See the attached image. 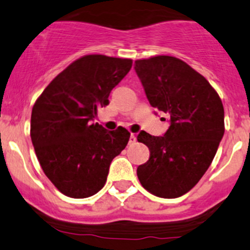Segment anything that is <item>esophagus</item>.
<instances>
[{
    "mask_svg": "<svg viewBox=\"0 0 250 250\" xmlns=\"http://www.w3.org/2000/svg\"><path fill=\"white\" fill-rule=\"evenodd\" d=\"M128 143H130V144H134V143H136V136H134V133H131L130 140H128Z\"/></svg>",
    "mask_w": 250,
    "mask_h": 250,
    "instance_id": "esophagus-1",
    "label": "esophagus"
}]
</instances>
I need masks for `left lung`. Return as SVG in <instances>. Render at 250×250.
<instances>
[{"mask_svg": "<svg viewBox=\"0 0 250 250\" xmlns=\"http://www.w3.org/2000/svg\"><path fill=\"white\" fill-rule=\"evenodd\" d=\"M134 63L148 102L171 122L164 137L138 134L150 158L139 165L137 176L152 195L179 197L198 183L216 155L224 133L222 100L209 81L181 59L156 55Z\"/></svg>", "mask_w": 250, "mask_h": 250, "instance_id": "obj_1", "label": "left lung"}]
</instances>
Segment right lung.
<instances>
[{
  "label": "right lung",
  "mask_w": 250,
  "mask_h": 250,
  "mask_svg": "<svg viewBox=\"0 0 250 250\" xmlns=\"http://www.w3.org/2000/svg\"><path fill=\"white\" fill-rule=\"evenodd\" d=\"M132 67L131 59L83 55L67 66L36 99L30 137L44 175L64 196L86 198L105 186L112 159L127 145L122 126L93 123L98 108Z\"/></svg>",
  "instance_id": "right-lung-1"
}]
</instances>
